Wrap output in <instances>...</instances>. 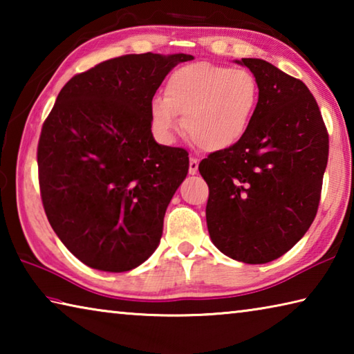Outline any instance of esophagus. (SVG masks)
Instances as JSON below:
<instances>
[{
    "mask_svg": "<svg viewBox=\"0 0 354 354\" xmlns=\"http://www.w3.org/2000/svg\"><path fill=\"white\" fill-rule=\"evenodd\" d=\"M198 164H200V160L196 158L189 159V173H190V175H195V173L198 171Z\"/></svg>",
    "mask_w": 354,
    "mask_h": 354,
    "instance_id": "esophagus-1",
    "label": "esophagus"
}]
</instances>
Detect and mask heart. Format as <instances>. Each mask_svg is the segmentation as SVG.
Returning <instances> with one entry per match:
<instances>
[{
    "label": "heart",
    "mask_w": 354,
    "mask_h": 354,
    "mask_svg": "<svg viewBox=\"0 0 354 354\" xmlns=\"http://www.w3.org/2000/svg\"><path fill=\"white\" fill-rule=\"evenodd\" d=\"M259 106V84L245 68L195 62L176 68L165 86V97L151 103L158 134L171 139L184 117V131L206 151H223L248 133Z\"/></svg>",
    "instance_id": "heart-1"
}]
</instances>
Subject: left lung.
Segmentation results:
<instances>
[{
    "label": "left lung",
    "instance_id": "1",
    "mask_svg": "<svg viewBox=\"0 0 354 354\" xmlns=\"http://www.w3.org/2000/svg\"><path fill=\"white\" fill-rule=\"evenodd\" d=\"M259 84V106L234 147L203 159L206 221L221 253L266 263L287 253L319 209L329 137L306 84L262 59H242Z\"/></svg>",
    "mask_w": 354,
    "mask_h": 354
}]
</instances>
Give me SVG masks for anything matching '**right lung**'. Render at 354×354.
Returning a JSON list of instances; mask_svg holds the SVG:
<instances>
[{
	"label": "right lung",
	"mask_w": 354,
	"mask_h": 354,
	"mask_svg": "<svg viewBox=\"0 0 354 354\" xmlns=\"http://www.w3.org/2000/svg\"><path fill=\"white\" fill-rule=\"evenodd\" d=\"M192 59L124 55L59 92L37 147L40 196L57 237L86 266L128 272L158 248L189 158L154 140L151 103L169 71Z\"/></svg>",
	"instance_id": "1"
}]
</instances>
